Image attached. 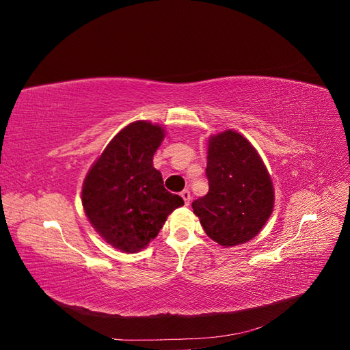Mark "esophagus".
<instances>
[{
	"label": "esophagus",
	"mask_w": 350,
	"mask_h": 350,
	"mask_svg": "<svg viewBox=\"0 0 350 350\" xmlns=\"http://www.w3.org/2000/svg\"><path fill=\"white\" fill-rule=\"evenodd\" d=\"M181 197H183L184 201H185V206H188L189 201H191V193H189L188 189H184V191L181 193Z\"/></svg>",
	"instance_id": "esophagus-1"
}]
</instances>
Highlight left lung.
Listing matches in <instances>:
<instances>
[{"label":"left lung","mask_w":350,"mask_h":350,"mask_svg":"<svg viewBox=\"0 0 350 350\" xmlns=\"http://www.w3.org/2000/svg\"><path fill=\"white\" fill-rule=\"evenodd\" d=\"M208 193L193 201L206 234L224 247L256 237L273 211V185L251 143L235 131L208 142Z\"/></svg>","instance_id":"1"}]
</instances>
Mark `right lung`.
<instances>
[{
	"mask_svg": "<svg viewBox=\"0 0 350 350\" xmlns=\"http://www.w3.org/2000/svg\"><path fill=\"white\" fill-rule=\"evenodd\" d=\"M162 126L133 122L116 134L84 179L81 201L93 228L125 252L144 248L184 204L153 167Z\"/></svg>",
	"mask_w": 350,
	"mask_h": 350,
	"instance_id": "add662e5",
	"label": "right lung"
}]
</instances>
